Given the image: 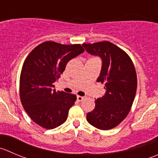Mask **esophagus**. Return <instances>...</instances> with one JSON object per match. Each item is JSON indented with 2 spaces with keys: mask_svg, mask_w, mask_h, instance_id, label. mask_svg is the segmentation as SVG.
Instances as JSON below:
<instances>
[{
  "mask_svg": "<svg viewBox=\"0 0 158 158\" xmlns=\"http://www.w3.org/2000/svg\"><path fill=\"white\" fill-rule=\"evenodd\" d=\"M84 99L83 96H77V100L78 101H82Z\"/></svg>",
  "mask_w": 158,
  "mask_h": 158,
  "instance_id": "1",
  "label": "esophagus"
}]
</instances>
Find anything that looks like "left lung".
I'll return each instance as SVG.
<instances>
[{
	"mask_svg": "<svg viewBox=\"0 0 158 158\" xmlns=\"http://www.w3.org/2000/svg\"><path fill=\"white\" fill-rule=\"evenodd\" d=\"M85 51L102 60L97 82L105 83L106 93L96 100L87 121L100 130L120 124L131 110L137 91V74L132 60L123 50L110 42L82 44Z\"/></svg>",
	"mask_w": 158,
	"mask_h": 158,
	"instance_id": "left-lung-1",
	"label": "left lung"
}]
</instances>
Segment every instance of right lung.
<instances>
[{
    "mask_svg": "<svg viewBox=\"0 0 158 158\" xmlns=\"http://www.w3.org/2000/svg\"><path fill=\"white\" fill-rule=\"evenodd\" d=\"M84 52L80 45L45 42L26 58L20 76V98L31 119L45 129H54L66 120L76 96L56 91L54 82L69 60Z\"/></svg>",
    "mask_w": 158,
    "mask_h": 158,
    "instance_id": "1",
    "label": "right lung"
}]
</instances>
